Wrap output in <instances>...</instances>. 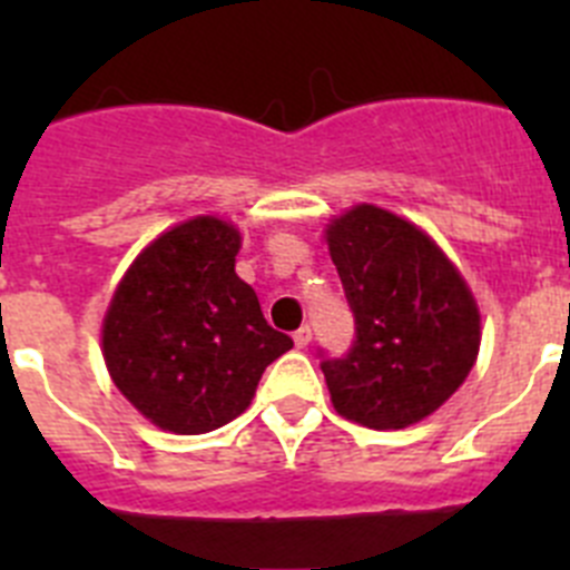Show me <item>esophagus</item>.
I'll use <instances>...</instances> for the list:
<instances>
[{
	"label": "esophagus",
	"mask_w": 570,
	"mask_h": 570,
	"mask_svg": "<svg viewBox=\"0 0 570 570\" xmlns=\"http://www.w3.org/2000/svg\"><path fill=\"white\" fill-rule=\"evenodd\" d=\"M294 342H296V347H308V342H311V325H302L299 331H294Z\"/></svg>",
	"instance_id": "34e87169"
}]
</instances>
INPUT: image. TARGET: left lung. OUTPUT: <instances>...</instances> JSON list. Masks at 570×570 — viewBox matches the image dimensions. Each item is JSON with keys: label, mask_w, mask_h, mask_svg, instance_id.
<instances>
[{"label": "left lung", "mask_w": 570, "mask_h": 570, "mask_svg": "<svg viewBox=\"0 0 570 570\" xmlns=\"http://www.w3.org/2000/svg\"><path fill=\"white\" fill-rule=\"evenodd\" d=\"M354 345L320 347L336 414L387 431L434 414L471 374L480 311L460 271L416 225L356 205L328 228Z\"/></svg>", "instance_id": "left-lung-1"}]
</instances>
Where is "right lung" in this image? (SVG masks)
Returning a JSON list of instances; mask_svg holds the SVG:
<instances>
[{"instance_id": "1", "label": "right lung", "mask_w": 570, "mask_h": 570, "mask_svg": "<svg viewBox=\"0 0 570 570\" xmlns=\"http://www.w3.org/2000/svg\"><path fill=\"white\" fill-rule=\"evenodd\" d=\"M236 254L234 225L196 216L150 242L110 299V376L136 411L174 434H208L236 420L265 367L294 347L236 276Z\"/></svg>"}]
</instances>
